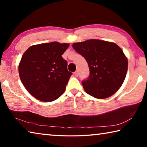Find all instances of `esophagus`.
<instances>
[{
  "label": "esophagus",
  "instance_id": "esophagus-1",
  "mask_svg": "<svg viewBox=\"0 0 147 147\" xmlns=\"http://www.w3.org/2000/svg\"><path fill=\"white\" fill-rule=\"evenodd\" d=\"M74 75H75V76H78V74H79V71H78V70H76L75 72H74Z\"/></svg>",
  "mask_w": 147,
  "mask_h": 147
}]
</instances>
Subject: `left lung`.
Returning a JSON list of instances; mask_svg holds the SVG:
<instances>
[{
    "instance_id": "obj_1",
    "label": "left lung",
    "mask_w": 147,
    "mask_h": 147,
    "mask_svg": "<svg viewBox=\"0 0 147 147\" xmlns=\"http://www.w3.org/2000/svg\"><path fill=\"white\" fill-rule=\"evenodd\" d=\"M73 47L88 63L89 76L82 82L87 93L102 99L121 88L127 73L128 59L117 45L90 39L74 43Z\"/></svg>"
}]
</instances>
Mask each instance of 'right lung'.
<instances>
[{"mask_svg": "<svg viewBox=\"0 0 147 147\" xmlns=\"http://www.w3.org/2000/svg\"><path fill=\"white\" fill-rule=\"evenodd\" d=\"M69 46L58 42L33 45L26 50L19 65L22 83L30 94L38 100L51 102L65 90L72 73L62 58Z\"/></svg>", "mask_w": 147, "mask_h": 147, "instance_id": "right-lung-1", "label": "right lung"}]
</instances>
